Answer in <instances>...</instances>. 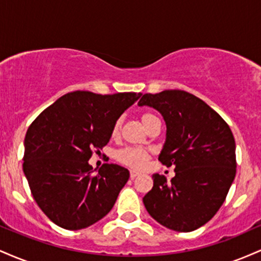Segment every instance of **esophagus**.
Listing matches in <instances>:
<instances>
[{"label": "esophagus", "instance_id": "obj_1", "mask_svg": "<svg viewBox=\"0 0 261 261\" xmlns=\"http://www.w3.org/2000/svg\"><path fill=\"white\" fill-rule=\"evenodd\" d=\"M136 176H139V173L135 172V170H131V172H130V178L131 179H135V178H136Z\"/></svg>", "mask_w": 261, "mask_h": 261}]
</instances>
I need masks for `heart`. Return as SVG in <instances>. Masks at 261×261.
Listing matches in <instances>:
<instances>
[{
	"label": "heart",
	"instance_id": "1",
	"mask_svg": "<svg viewBox=\"0 0 261 261\" xmlns=\"http://www.w3.org/2000/svg\"><path fill=\"white\" fill-rule=\"evenodd\" d=\"M158 118L152 113H142L141 114V121L143 122L146 127H149L154 121H157ZM121 130V119H118L113 125L112 134L113 136L119 135ZM116 161L120 162L124 166L130 167L133 169H142L147 164V162L151 158V152L148 149L142 147H125L116 152L115 154Z\"/></svg>",
	"mask_w": 261,
	"mask_h": 261
}]
</instances>
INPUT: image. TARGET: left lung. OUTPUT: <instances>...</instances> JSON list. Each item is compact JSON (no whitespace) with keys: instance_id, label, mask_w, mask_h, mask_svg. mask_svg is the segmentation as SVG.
Wrapping results in <instances>:
<instances>
[{"instance_id":"1","label":"left lung","mask_w":261,"mask_h":261,"mask_svg":"<svg viewBox=\"0 0 261 261\" xmlns=\"http://www.w3.org/2000/svg\"><path fill=\"white\" fill-rule=\"evenodd\" d=\"M139 106L152 107L163 115L167 139L158 160L175 167L170 182L153 174V188L143 197L145 207L167 228L195 230L216 215L234 180L232 131L205 101L180 89L146 93Z\"/></svg>"}]
</instances>
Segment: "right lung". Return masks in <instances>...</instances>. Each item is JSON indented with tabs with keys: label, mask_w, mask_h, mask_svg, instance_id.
<instances>
[{
	"label": "right lung",
	"mask_w": 261,
	"mask_h": 261,
	"mask_svg": "<svg viewBox=\"0 0 261 261\" xmlns=\"http://www.w3.org/2000/svg\"><path fill=\"white\" fill-rule=\"evenodd\" d=\"M140 97L135 92H70L31 124L23 172L38 206L59 227L86 228L113 208L128 170L104 163L93 175L88 161L109 142L114 122Z\"/></svg>",
	"instance_id": "add662e5"
}]
</instances>
